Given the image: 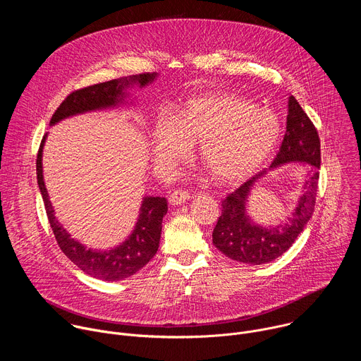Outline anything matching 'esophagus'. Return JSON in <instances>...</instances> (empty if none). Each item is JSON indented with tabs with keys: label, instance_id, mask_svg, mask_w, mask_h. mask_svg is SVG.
Here are the masks:
<instances>
[{
	"label": "esophagus",
	"instance_id": "obj_1",
	"mask_svg": "<svg viewBox=\"0 0 361 361\" xmlns=\"http://www.w3.org/2000/svg\"><path fill=\"white\" fill-rule=\"evenodd\" d=\"M188 200H190V194L187 191H183V190H176L169 197V201H170L171 205H181V204H184Z\"/></svg>",
	"mask_w": 361,
	"mask_h": 361
}]
</instances>
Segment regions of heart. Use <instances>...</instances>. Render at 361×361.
Segmentation results:
<instances>
[{
	"instance_id": "obj_1",
	"label": "heart",
	"mask_w": 361,
	"mask_h": 361,
	"mask_svg": "<svg viewBox=\"0 0 361 361\" xmlns=\"http://www.w3.org/2000/svg\"><path fill=\"white\" fill-rule=\"evenodd\" d=\"M283 126L269 109L235 94H201L185 99L174 120L161 117L152 130L156 169L169 174L198 142V157L221 184L251 177L276 151Z\"/></svg>"
}]
</instances>
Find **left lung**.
I'll use <instances>...</instances> for the list:
<instances>
[{"instance_id":"8db88e82","label":"left lung","mask_w":361,"mask_h":361,"mask_svg":"<svg viewBox=\"0 0 361 361\" xmlns=\"http://www.w3.org/2000/svg\"><path fill=\"white\" fill-rule=\"evenodd\" d=\"M320 140L316 127L297 99L288 97L287 130L277 157L270 169L255 174L223 201L221 216L213 231V244L228 259L244 264H266L284 254L301 234L314 212L320 170ZM290 162L306 166L309 178L286 224L262 226L247 214V198L266 175Z\"/></svg>"}]
</instances>
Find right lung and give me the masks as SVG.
<instances>
[{"label": "right lung", "instance_id": "right-lung-1", "mask_svg": "<svg viewBox=\"0 0 361 361\" xmlns=\"http://www.w3.org/2000/svg\"><path fill=\"white\" fill-rule=\"evenodd\" d=\"M159 78V73H147L138 75L123 77L106 82H99L71 92L51 117L49 126L92 111L113 110L124 106H133L131 88H145ZM48 133L44 135L37 156V181L41 197L44 200L48 221L53 228L56 240L68 259L88 276L102 281H120L140 271L154 255H156L160 237L163 217L167 214V200L164 197L145 195L140 205V214L130 235L116 247L109 250L88 248L71 234L56 217L53 202L44 181L42 173V149Z\"/></svg>", "mask_w": 361, "mask_h": 361}]
</instances>
